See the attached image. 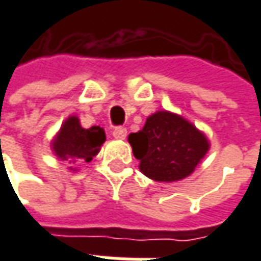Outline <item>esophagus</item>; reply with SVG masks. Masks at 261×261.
<instances>
[{
  "label": "esophagus",
  "mask_w": 261,
  "mask_h": 261,
  "mask_svg": "<svg viewBox=\"0 0 261 261\" xmlns=\"http://www.w3.org/2000/svg\"><path fill=\"white\" fill-rule=\"evenodd\" d=\"M126 135H127V129L126 127H116L115 130H113V136H115L116 139H125Z\"/></svg>",
  "instance_id": "1"
}]
</instances>
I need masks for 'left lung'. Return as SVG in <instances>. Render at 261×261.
Wrapping results in <instances>:
<instances>
[{"label": "left lung", "mask_w": 261, "mask_h": 261, "mask_svg": "<svg viewBox=\"0 0 261 261\" xmlns=\"http://www.w3.org/2000/svg\"><path fill=\"white\" fill-rule=\"evenodd\" d=\"M139 170L151 180L173 183L192 174L207 154L206 135L183 116L158 110L144 127L127 136Z\"/></svg>", "instance_id": "1"}]
</instances>
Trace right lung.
<instances>
[{
	"label": "right lung",
	"mask_w": 261,
	"mask_h": 261,
	"mask_svg": "<svg viewBox=\"0 0 261 261\" xmlns=\"http://www.w3.org/2000/svg\"><path fill=\"white\" fill-rule=\"evenodd\" d=\"M105 129L100 126H91L84 129L80 119L71 115L64 120L61 129L54 136L50 148L59 160L66 161L68 164L76 163H90L105 144ZM69 171H76V168L69 167Z\"/></svg>",
	"instance_id": "add662e5"
}]
</instances>
